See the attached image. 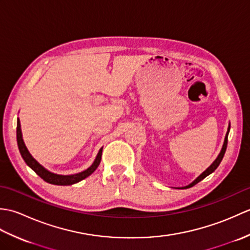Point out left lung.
I'll use <instances>...</instances> for the list:
<instances>
[{
	"instance_id": "left-lung-1",
	"label": "left lung",
	"mask_w": 250,
	"mask_h": 250,
	"mask_svg": "<svg viewBox=\"0 0 250 250\" xmlns=\"http://www.w3.org/2000/svg\"><path fill=\"white\" fill-rule=\"evenodd\" d=\"M229 131H230V125H229V129H228V132H227V135H226V139H225V143H224V146H222V149H221V151H220V153H219V156L217 157V159L216 160L213 162V164H211V166L206 169L205 172H203L202 173L200 176L196 178L193 183H191L190 185H188V186H186V187H184L183 189H187V188H190V187H193L194 185H196L198 184L199 182H201L202 179H204L206 176H208L209 174H211L213 173L215 169L218 167V166L220 164V162H221V160H222V158H224V156H225V153H226V150H227V146H228V135H229Z\"/></svg>"
}]
</instances>
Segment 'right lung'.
<instances>
[{
	"instance_id": "add662e5",
	"label": "right lung",
	"mask_w": 250,
	"mask_h": 250,
	"mask_svg": "<svg viewBox=\"0 0 250 250\" xmlns=\"http://www.w3.org/2000/svg\"><path fill=\"white\" fill-rule=\"evenodd\" d=\"M17 144L18 148L20 151L21 157L23 158L24 162L28 164V166L33 169V171L39 175L41 178H43L45 182L52 184V185H58V186H68V185H73L76 184L81 180L84 179L88 177L89 175H91L95 169L98 168L99 164L101 162V157H102V149H100L97 158L93 162V164L89 168H87L86 171H83L82 173L78 174H74V175H57L54 173H50L49 171H47L45 167H43L41 164L37 162L35 159L30 155L29 150L26 149V147L23 143L22 140V134H21V129H20V121L19 119L17 120Z\"/></svg>"
}]
</instances>
